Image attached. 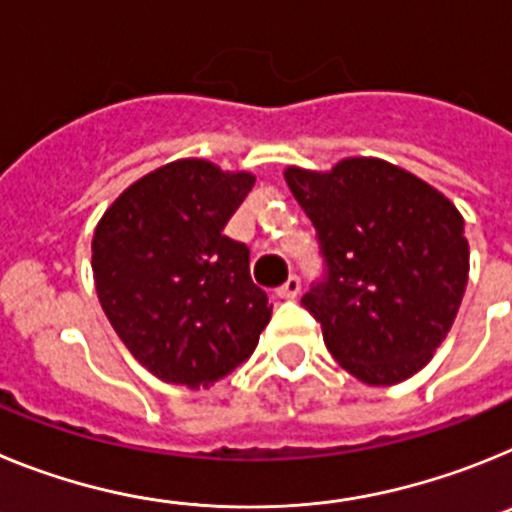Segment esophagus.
I'll return each mask as SVG.
<instances>
[{"mask_svg": "<svg viewBox=\"0 0 512 512\" xmlns=\"http://www.w3.org/2000/svg\"><path fill=\"white\" fill-rule=\"evenodd\" d=\"M300 289H302L300 277H295V274H292V277H289L287 282L277 289V295L282 297V300H295V297L300 295Z\"/></svg>", "mask_w": 512, "mask_h": 512, "instance_id": "esophagus-1", "label": "esophagus"}]
</instances>
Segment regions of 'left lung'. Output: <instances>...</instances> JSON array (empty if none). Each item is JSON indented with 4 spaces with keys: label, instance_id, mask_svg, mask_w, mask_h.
Listing matches in <instances>:
<instances>
[{
    "label": "left lung",
    "instance_id": "1",
    "mask_svg": "<svg viewBox=\"0 0 512 512\" xmlns=\"http://www.w3.org/2000/svg\"><path fill=\"white\" fill-rule=\"evenodd\" d=\"M310 217L323 277L302 307L333 359L366 384H397L431 359L467 289L464 217L441 192L379 158L328 174L284 171Z\"/></svg>",
    "mask_w": 512,
    "mask_h": 512
}]
</instances>
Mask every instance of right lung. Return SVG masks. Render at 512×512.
Returning <instances> with one entry per match:
<instances>
[{
	"mask_svg": "<svg viewBox=\"0 0 512 512\" xmlns=\"http://www.w3.org/2000/svg\"><path fill=\"white\" fill-rule=\"evenodd\" d=\"M253 182L200 158L174 161L125 189L94 230L104 315L164 382L207 387L228 377L271 320L248 246L223 233Z\"/></svg>",
	"mask_w": 512,
	"mask_h": 512,
	"instance_id": "add662e5",
	"label": "right lung"
}]
</instances>
